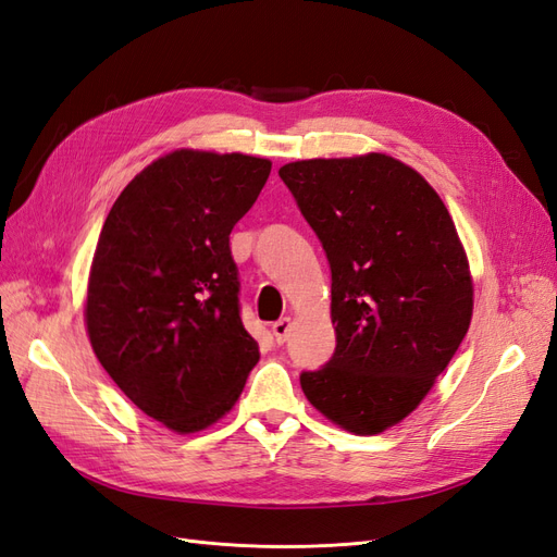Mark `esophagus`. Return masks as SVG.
I'll return each instance as SVG.
<instances>
[{
	"instance_id": "obj_1",
	"label": "esophagus",
	"mask_w": 557,
	"mask_h": 557,
	"mask_svg": "<svg viewBox=\"0 0 557 557\" xmlns=\"http://www.w3.org/2000/svg\"><path fill=\"white\" fill-rule=\"evenodd\" d=\"M290 330H293V320H290V318H281V320H276V323L272 325V334H274L276 344H283L285 339H288Z\"/></svg>"
}]
</instances>
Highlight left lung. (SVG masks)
I'll return each mask as SVG.
<instances>
[{"label":"left lung","mask_w":557,"mask_h":557,"mask_svg":"<svg viewBox=\"0 0 557 557\" xmlns=\"http://www.w3.org/2000/svg\"><path fill=\"white\" fill-rule=\"evenodd\" d=\"M332 272L336 348L301 372L313 407L356 434L407 418L469 330L474 288L453 218L404 162L369 153L278 170Z\"/></svg>","instance_id":"obj_1"}]
</instances>
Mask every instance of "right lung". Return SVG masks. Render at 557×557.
I'll return each mask as SVG.
<instances>
[{
  "label": "right lung",
  "instance_id": "right-lung-1",
  "mask_svg": "<svg viewBox=\"0 0 557 557\" xmlns=\"http://www.w3.org/2000/svg\"><path fill=\"white\" fill-rule=\"evenodd\" d=\"M269 172L264 158L174 150L127 183L99 234L86 301L92 350L174 432L223 418L260 360L242 323L230 232Z\"/></svg>",
  "mask_w": 557,
  "mask_h": 557
}]
</instances>
